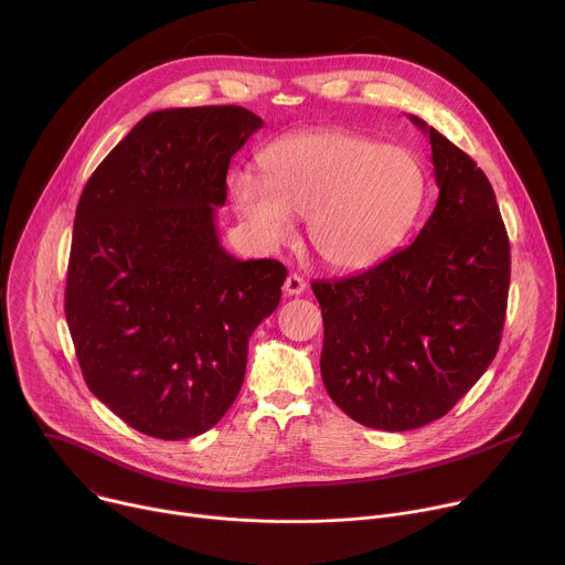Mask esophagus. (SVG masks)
<instances>
[{"mask_svg":"<svg viewBox=\"0 0 565 565\" xmlns=\"http://www.w3.org/2000/svg\"><path fill=\"white\" fill-rule=\"evenodd\" d=\"M282 289H285V294H287V296H300V294H305L307 282H305V278H302V276H298V274H289V276H287V280H285V285H282Z\"/></svg>","mask_w":565,"mask_h":565,"instance_id":"34e87169","label":"esophagus"}]
</instances>
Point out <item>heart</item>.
<instances>
[{"label":"heart","instance_id":"b5f03b06","mask_svg":"<svg viewBox=\"0 0 565 565\" xmlns=\"http://www.w3.org/2000/svg\"><path fill=\"white\" fill-rule=\"evenodd\" d=\"M263 181L241 174L234 207L254 236L285 245L289 213L307 218L313 254L335 271H362L384 260L406 236L424 199V172L404 148L349 130H309L267 146Z\"/></svg>","mask_w":565,"mask_h":565}]
</instances>
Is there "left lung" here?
I'll return each mask as SVG.
<instances>
[{
  "label": "left lung",
  "mask_w": 565,
  "mask_h": 565,
  "mask_svg": "<svg viewBox=\"0 0 565 565\" xmlns=\"http://www.w3.org/2000/svg\"><path fill=\"white\" fill-rule=\"evenodd\" d=\"M439 196L417 238L366 271L311 289L320 373L355 422L411 430L446 415L490 366L505 320L510 245L490 181L426 126Z\"/></svg>",
  "instance_id": "8db88e82"
}]
</instances>
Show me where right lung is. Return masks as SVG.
<instances>
[{"label": "right lung", "instance_id": "1", "mask_svg": "<svg viewBox=\"0 0 565 565\" xmlns=\"http://www.w3.org/2000/svg\"><path fill=\"white\" fill-rule=\"evenodd\" d=\"M263 128L241 106L143 117L77 205L66 320L88 388L159 439L210 430L234 404L256 327L287 278L225 252L216 207L232 157Z\"/></svg>", "mask_w": 565, "mask_h": 565}]
</instances>
